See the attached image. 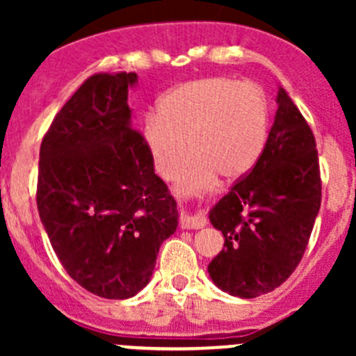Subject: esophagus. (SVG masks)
<instances>
[{"instance_id": "34e87169", "label": "esophagus", "mask_w": 356, "mask_h": 356, "mask_svg": "<svg viewBox=\"0 0 356 356\" xmlns=\"http://www.w3.org/2000/svg\"><path fill=\"white\" fill-rule=\"evenodd\" d=\"M207 225V218L200 211H181V227L182 229H203Z\"/></svg>"}]
</instances>
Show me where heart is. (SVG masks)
<instances>
[{"mask_svg":"<svg viewBox=\"0 0 356 356\" xmlns=\"http://www.w3.org/2000/svg\"><path fill=\"white\" fill-rule=\"evenodd\" d=\"M268 138V102L264 89L251 81L207 77L168 89L156 115L143 125V141L156 172L172 179L191 196L210 189L218 174L229 181L243 177L264 153Z\"/></svg>","mask_w":356,"mask_h":356,"instance_id":"obj_1","label":"heart"}]
</instances>
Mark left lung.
<instances>
[{
	"label": "left lung",
	"mask_w": 356,
	"mask_h": 356,
	"mask_svg": "<svg viewBox=\"0 0 356 356\" xmlns=\"http://www.w3.org/2000/svg\"><path fill=\"white\" fill-rule=\"evenodd\" d=\"M253 170L210 211L224 250L208 264L213 284L239 298L274 291L293 274L321 210V170L312 129L284 88Z\"/></svg>",
	"instance_id": "8db88e82"
}]
</instances>
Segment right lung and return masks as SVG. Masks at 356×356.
I'll use <instances>...</instances> for the list:
<instances>
[{
  "mask_svg": "<svg viewBox=\"0 0 356 356\" xmlns=\"http://www.w3.org/2000/svg\"><path fill=\"white\" fill-rule=\"evenodd\" d=\"M138 74H96L58 111L39 152L38 210L75 282L125 300L149 282L177 203L155 174L127 105Z\"/></svg>",
  "mask_w": 356,
  "mask_h": 356,
  "instance_id": "right-lung-1",
  "label": "right lung"
}]
</instances>
